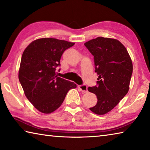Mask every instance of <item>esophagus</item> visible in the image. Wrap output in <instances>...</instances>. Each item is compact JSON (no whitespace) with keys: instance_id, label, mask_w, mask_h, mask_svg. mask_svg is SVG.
I'll list each match as a JSON object with an SVG mask.
<instances>
[{"instance_id":"1","label":"esophagus","mask_w":150,"mask_h":150,"mask_svg":"<svg viewBox=\"0 0 150 150\" xmlns=\"http://www.w3.org/2000/svg\"><path fill=\"white\" fill-rule=\"evenodd\" d=\"M78 87L81 91H82L83 93H87V85H78Z\"/></svg>"}]
</instances>
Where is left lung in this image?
Returning <instances> with one entry per match:
<instances>
[{
    "mask_svg": "<svg viewBox=\"0 0 150 150\" xmlns=\"http://www.w3.org/2000/svg\"><path fill=\"white\" fill-rule=\"evenodd\" d=\"M94 56L97 85L88 87L97 97L96 105L89 109L103 115L115 107L129 90L133 65L128 51L116 39L98 37L85 43Z\"/></svg>",
    "mask_w": 150,
    "mask_h": 150,
    "instance_id": "obj_1",
    "label": "left lung"
}]
</instances>
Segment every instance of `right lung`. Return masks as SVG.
<instances>
[{
    "label": "right lung",
    "mask_w": 150,
    "mask_h": 150,
    "mask_svg": "<svg viewBox=\"0 0 150 150\" xmlns=\"http://www.w3.org/2000/svg\"><path fill=\"white\" fill-rule=\"evenodd\" d=\"M75 44L51 38L35 40L22 54L18 78L28 99L38 110L50 114L59 107L73 82L55 75L65 51Z\"/></svg>",
    "instance_id": "add662e5"
}]
</instances>
